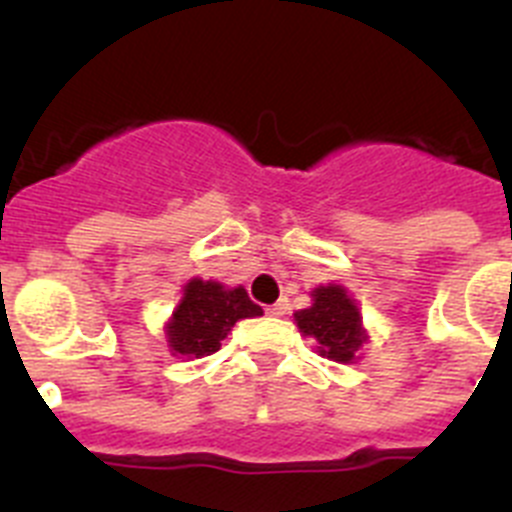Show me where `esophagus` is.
Listing matches in <instances>:
<instances>
[{"label": "esophagus", "instance_id": "34e87169", "mask_svg": "<svg viewBox=\"0 0 512 512\" xmlns=\"http://www.w3.org/2000/svg\"><path fill=\"white\" fill-rule=\"evenodd\" d=\"M287 310H289L287 300H279V302H274V305L266 307V312H269V315H274V318H282V315H287Z\"/></svg>", "mask_w": 512, "mask_h": 512}]
</instances>
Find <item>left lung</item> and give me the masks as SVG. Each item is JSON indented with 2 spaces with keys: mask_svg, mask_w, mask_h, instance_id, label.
<instances>
[{
  "mask_svg": "<svg viewBox=\"0 0 512 512\" xmlns=\"http://www.w3.org/2000/svg\"><path fill=\"white\" fill-rule=\"evenodd\" d=\"M297 328L318 341V354L330 361L351 364L366 341L361 312L341 284L312 289V305L295 312Z\"/></svg>",
  "mask_w": 512,
  "mask_h": 512,
  "instance_id": "left-lung-1",
  "label": "left lung"
}]
</instances>
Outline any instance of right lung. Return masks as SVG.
<instances>
[{
    "label": "right lung",
    "mask_w": 512,
    "mask_h": 512,
    "mask_svg": "<svg viewBox=\"0 0 512 512\" xmlns=\"http://www.w3.org/2000/svg\"><path fill=\"white\" fill-rule=\"evenodd\" d=\"M264 315L256 302H251L243 287L225 289L220 282L189 279L182 302L166 323L171 354L176 356H210L220 348V341L230 333L238 320Z\"/></svg>",
    "instance_id": "add662e5"
}]
</instances>
